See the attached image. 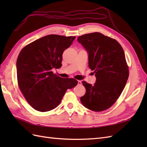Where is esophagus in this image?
Segmentation results:
<instances>
[{"label":"esophagus","mask_w":147,"mask_h":147,"mask_svg":"<svg viewBox=\"0 0 147 147\" xmlns=\"http://www.w3.org/2000/svg\"><path fill=\"white\" fill-rule=\"evenodd\" d=\"M78 85H82V82L80 80H78Z\"/></svg>","instance_id":"obj_1"}]
</instances>
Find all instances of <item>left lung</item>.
I'll use <instances>...</instances> for the list:
<instances>
[{"mask_svg": "<svg viewBox=\"0 0 147 147\" xmlns=\"http://www.w3.org/2000/svg\"><path fill=\"white\" fill-rule=\"evenodd\" d=\"M78 42L88 54L89 67L94 70V85L82 82L85 94L80 100L86 108L101 112L112 106L121 95L129 77L125 55L121 45L99 32L80 36Z\"/></svg>", "mask_w": 147, "mask_h": 147, "instance_id": "1", "label": "left lung"}]
</instances>
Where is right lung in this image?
<instances>
[{
  "label": "right lung",
  "instance_id": "1",
  "mask_svg": "<svg viewBox=\"0 0 147 147\" xmlns=\"http://www.w3.org/2000/svg\"><path fill=\"white\" fill-rule=\"evenodd\" d=\"M75 37L48 35L26 46L16 61L18 86L25 99L39 112L58 105L68 89L77 85L74 78H63L52 72L62 66L63 53Z\"/></svg>",
  "mask_w": 147,
  "mask_h": 147
}]
</instances>
